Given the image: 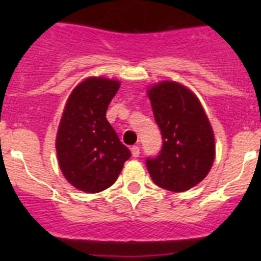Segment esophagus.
I'll use <instances>...</instances> for the list:
<instances>
[{
    "mask_svg": "<svg viewBox=\"0 0 261 261\" xmlns=\"http://www.w3.org/2000/svg\"><path fill=\"white\" fill-rule=\"evenodd\" d=\"M130 151H132V155L135 156V158H137V156L140 155V146L135 145V146L130 147Z\"/></svg>",
    "mask_w": 261,
    "mask_h": 261,
    "instance_id": "obj_1",
    "label": "esophagus"
}]
</instances>
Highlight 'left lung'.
<instances>
[{"mask_svg": "<svg viewBox=\"0 0 261 261\" xmlns=\"http://www.w3.org/2000/svg\"><path fill=\"white\" fill-rule=\"evenodd\" d=\"M147 95L163 138L158 155L146 159L147 171L163 190L188 191L208 175L214 162L211 123L197 96L177 82H159Z\"/></svg>", "mask_w": 261, "mask_h": 261, "instance_id": "left-lung-1", "label": "left lung"}]
</instances>
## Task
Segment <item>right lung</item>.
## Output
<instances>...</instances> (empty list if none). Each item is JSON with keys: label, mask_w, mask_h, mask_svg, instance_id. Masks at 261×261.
<instances>
[{"label": "right lung", "mask_w": 261, "mask_h": 261, "mask_svg": "<svg viewBox=\"0 0 261 261\" xmlns=\"http://www.w3.org/2000/svg\"><path fill=\"white\" fill-rule=\"evenodd\" d=\"M119 81L90 77L69 95L56 137L59 165L77 190L96 193L116 181L130 151L120 142L106 112Z\"/></svg>", "instance_id": "obj_1"}]
</instances>
